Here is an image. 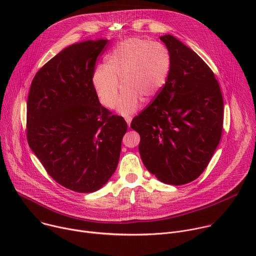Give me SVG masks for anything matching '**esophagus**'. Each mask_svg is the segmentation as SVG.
I'll return each mask as SVG.
<instances>
[{
	"label": "esophagus",
	"instance_id": "34e87169",
	"mask_svg": "<svg viewBox=\"0 0 256 256\" xmlns=\"http://www.w3.org/2000/svg\"><path fill=\"white\" fill-rule=\"evenodd\" d=\"M126 122L128 126H130V122H132V118H130V116H126Z\"/></svg>",
	"mask_w": 256,
	"mask_h": 256
}]
</instances>
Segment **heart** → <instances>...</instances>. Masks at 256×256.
Wrapping results in <instances>:
<instances>
[{
	"instance_id": "1",
	"label": "heart",
	"mask_w": 256,
	"mask_h": 256,
	"mask_svg": "<svg viewBox=\"0 0 256 256\" xmlns=\"http://www.w3.org/2000/svg\"><path fill=\"white\" fill-rule=\"evenodd\" d=\"M171 70L169 50L160 42L138 38L120 42L98 66L93 85L100 102L106 108H114L122 80V93L118 110L122 116L134 112L140 103L153 100L166 85Z\"/></svg>"
}]
</instances>
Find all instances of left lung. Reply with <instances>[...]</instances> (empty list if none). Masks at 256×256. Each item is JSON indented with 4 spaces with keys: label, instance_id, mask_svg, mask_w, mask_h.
<instances>
[{
    "label": "left lung",
    "instance_id": "left-lung-1",
    "mask_svg": "<svg viewBox=\"0 0 256 256\" xmlns=\"http://www.w3.org/2000/svg\"><path fill=\"white\" fill-rule=\"evenodd\" d=\"M160 40L171 56L168 81L134 118L144 165L163 184L182 186L208 165L221 140L224 102L210 66L172 35Z\"/></svg>",
    "mask_w": 256,
    "mask_h": 256
}]
</instances>
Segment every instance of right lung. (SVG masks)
I'll use <instances>...</instances> for the list:
<instances>
[{
    "label": "right lung",
    "mask_w": 256,
    "mask_h": 256,
    "mask_svg": "<svg viewBox=\"0 0 256 256\" xmlns=\"http://www.w3.org/2000/svg\"><path fill=\"white\" fill-rule=\"evenodd\" d=\"M108 40L68 46L34 76L27 99L29 147L58 184L89 194L114 173L128 124L103 107L93 85Z\"/></svg>",
    "instance_id": "right-lung-1"
}]
</instances>
